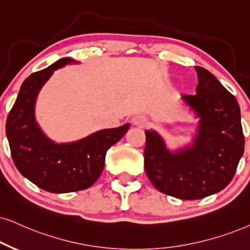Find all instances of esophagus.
Masks as SVG:
<instances>
[{
	"label": "esophagus",
	"mask_w": 250,
	"mask_h": 250,
	"mask_svg": "<svg viewBox=\"0 0 250 250\" xmlns=\"http://www.w3.org/2000/svg\"><path fill=\"white\" fill-rule=\"evenodd\" d=\"M131 122L132 125H137V127H144L147 125V118L143 114H136L132 116Z\"/></svg>",
	"instance_id": "obj_1"
}]
</instances>
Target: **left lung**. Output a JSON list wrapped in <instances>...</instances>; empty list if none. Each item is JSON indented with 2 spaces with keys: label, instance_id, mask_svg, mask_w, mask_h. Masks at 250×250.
<instances>
[{
  "label": "left lung",
  "instance_id": "left-lung-1",
  "mask_svg": "<svg viewBox=\"0 0 250 250\" xmlns=\"http://www.w3.org/2000/svg\"><path fill=\"white\" fill-rule=\"evenodd\" d=\"M196 94H182L198 118L190 144L170 151L157 131H145L144 168L159 191L180 198L200 200L223 190L232 181L243 154L240 106L214 76L195 67Z\"/></svg>",
  "mask_w": 250,
  "mask_h": 250
}]
</instances>
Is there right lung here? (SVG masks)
<instances>
[{
  "label": "right lung",
  "instance_id": "1",
  "mask_svg": "<svg viewBox=\"0 0 250 250\" xmlns=\"http://www.w3.org/2000/svg\"><path fill=\"white\" fill-rule=\"evenodd\" d=\"M75 60L64 58L48 68L30 75L9 113L5 132L12 160L21 174L49 192L84 190L93 185L105 166L107 150L118 143L130 125L103 129L70 143H56L36 121L37 98L55 70Z\"/></svg>",
  "mask_w": 250,
  "mask_h": 250
}]
</instances>
